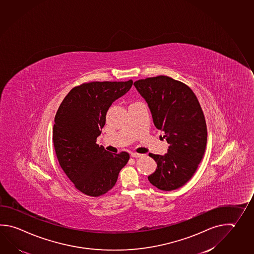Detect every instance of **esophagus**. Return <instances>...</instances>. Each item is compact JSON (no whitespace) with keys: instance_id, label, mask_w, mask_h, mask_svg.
<instances>
[{"instance_id":"1","label":"esophagus","mask_w":254,"mask_h":254,"mask_svg":"<svg viewBox=\"0 0 254 254\" xmlns=\"http://www.w3.org/2000/svg\"><path fill=\"white\" fill-rule=\"evenodd\" d=\"M130 155H131L132 157H135V158H138V157H141V156H142L141 154H136V153H131Z\"/></svg>"}]
</instances>
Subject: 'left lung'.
<instances>
[{
	"mask_svg": "<svg viewBox=\"0 0 254 254\" xmlns=\"http://www.w3.org/2000/svg\"><path fill=\"white\" fill-rule=\"evenodd\" d=\"M134 86L170 145L166 155L149 153L157 167L148 181L163 191L176 190L191 179L204 155L207 128L202 108L191 88L166 76L139 79Z\"/></svg>",
	"mask_w": 254,
	"mask_h": 254,
	"instance_id": "obj_1",
	"label": "left lung"
}]
</instances>
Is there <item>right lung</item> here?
<instances>
[{"label":"right lung","mask_w":254,"mask_h":254,"mask_svg":"<svg viewBox=\"0 0 254 254\" xmlns=\"http://www.w3.org/2000/svg\"><path fill=\"white\" fill-rule=\"evenodd\" d=\"M133 81L84 83L72 88L55 116L53 144L60 166L75 187L97 197L112 189L129 154H112L96 141L115 100L124 96Z\"/></svg>","instance_id":"1"}]
</instances>
